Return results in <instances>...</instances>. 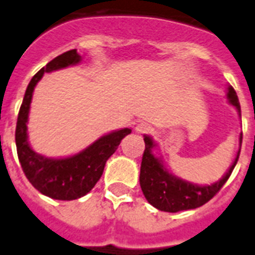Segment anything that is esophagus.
Returning a JSON list of instances; mask_svg holds the SVG:
<instances>
[{"mask_svg": "<svg viewBox=\"0 0 255 255\" xmlns=\"http://www.w3.org/2000/svg\"><path fill=\"white\" fill-rule=\"evenodd\" d=\"M136 132H139V133H147V132L151 131V126L147 123H139L137 126L135 127Z\"/></svg>", "mask_w": 255, "mask_h": 255, "instance_id": "obj_1", "label": "esophagus"}]
</instances>
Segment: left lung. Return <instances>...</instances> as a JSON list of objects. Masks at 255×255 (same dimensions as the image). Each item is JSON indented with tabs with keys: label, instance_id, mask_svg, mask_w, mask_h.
Wrapping results in <instances>:
<instances>
[{
	"label": "left lung",
	"instance_id": "8db88e82",
	"mask_svg": "<svg viewBox=\"0 0 255 255\" xmlns=\"http://www.w3.org/2000/svg\"><path fill=\"white\" fill-rule=\"evenodd\" d=\"M228 99L237 108V111L241 115V106H240L238 96L233 87H229ZM144 143H145V149H144L141 167H140L141 190L152 206L163 212H170V213L196 209L212 200L230 177L240 157V152H241V149L238 151L234 163L220 181L214 182L212 185L201 186L184 181L181 178L168 173V170L164 168L161 161L152 153V148L155 147V144L149 136H144ZM240 143H242V133L240 136Z\"/></svg>",
	"mask_w": 255,
	"mask_h": 255
}]
</instances>
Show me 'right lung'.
I'll use <instances>...</instances> for the list:
<instances>
[{"label": "right lung", "instance_id": "obj_1", "mask_svg": "<svg viewBox=\"0 0 255 255\" xmlns=\"http://www.w3.org/2000/svg\"><path fill=\"white\" fill-rule=\"evenodd\" d=\"M81 62V55L75 49L66 51L42 67L30 81L26 88L23 102L18 112L15 127V145L18 160L22 170L31 185L42 194L54 200H77L87 194L99 181L106 161L118 149L124 136L131 133L129 128L111 132L102 136L85 151L66 159H47L30 148L27 141V118L34 87L42 75L54 70L65 69L67 66Z\"/></svg>", "mask_w": 255, "mask_h": 255}]
</instances>
